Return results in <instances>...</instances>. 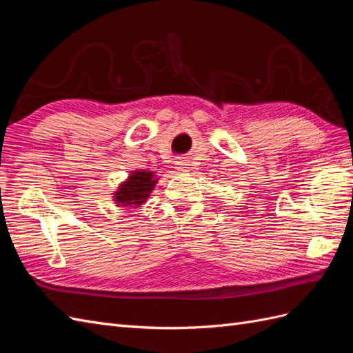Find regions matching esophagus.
<instances>
[{
	"mask_svg": "<svg viewBox=\"0 0 353 353\" xmlns=\"http://www.w3.org/2000/svg\"><path fill=\"white\" fill-rule=\"evenodd\" d=\"M175 169L179 170V172H187V170H190L188 160H184V159L176 160V162H175Z\"/></svg>",
	"mask_w": 353,
	"mask_h": 353,
	"instance_id": "1",
	"label": "esophagus"
}]
</instances>
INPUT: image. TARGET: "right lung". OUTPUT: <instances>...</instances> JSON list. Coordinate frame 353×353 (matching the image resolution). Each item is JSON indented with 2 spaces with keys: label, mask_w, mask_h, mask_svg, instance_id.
Masks as SVG:
<instances>
[{
  "label": "right lung",
  "mask_w": 353,
  "mask_h": 353,
  "mask_svg": "<svg viewBox=\"0 0 353 353\" xmlns=\"http://www.w3.org/2000/svg\"><path fill=\"white\" fill-rule=\"evenodd\" d=\"M156 172L147 169L132 170L113 193V201L119 208H138L148 199L157 183Z\"/></svg>",
  "instance_id": "add662e5"
}]
</instances>
